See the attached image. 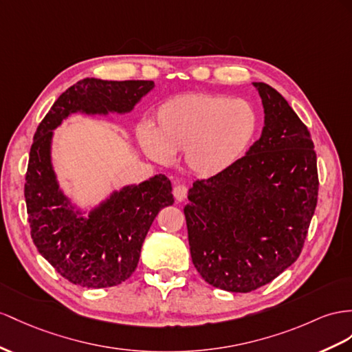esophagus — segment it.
I'll return each instance as SVG.
<instances>
[{"mask_svg":"<svg viewBox=\"0 0 352 352\" xmlns=\"http://www.w3.org/2000/svg\"><path fill=\"white\" fill-rule=\"evenodd\" d=\"M187 193H188V188L183 184H178L174 187V196L178 202H183L187 197Z\"/></svg>","mask_w":352,"mask_h":352,"instance_id":"34e87169","label":"esophagus"}]
</instances>
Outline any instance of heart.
Returning a JSON list of instances; mask_svg holds the SVG:
<instances>
[{
    "label": "heart",
    "instance_id": "obj_1",
    "mask_svg": "<svg viewBox=\"0 0 352 352\" xmlns=\"http://www.w3.org/2000/svg\"><path fill=\"white\" fill-rule=\"evenodd\" d=\"M257 128L258 116L245 99L192 92L162 102L151 129L142 126L138 140L151 160L169 164L184 150L192 173L214 177L245 155Z\"/></svg>",
    "mask_w": 352,
    "mask_h": 352
}]
</instances>
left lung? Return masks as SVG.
<instances>
[{
    "mask_svg": "<svg viewBox=\"0 0 352 352\" xmlns=\"http://www.w3.org/2000/svg\"><path fill=\"white\" fill-rule=\"evenodd\" d=\"M253 85L265 110L262 137L224 173L195 182L184 206L196 270L232 293L257 290L296 262L318 197L308 128L274 87Z\"/></svg>",
    "mask_w": 352,
    "mask_h": 352,
    "instance_id": "8db88e82",
    "label": "left lung"
}]
</instances>
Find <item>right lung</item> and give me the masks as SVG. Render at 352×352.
Wrapping results in <instances>:
<instances>
[{
  "instance_id": "add662e5",
  "label": "right lung",
  "mask_w": 352,
  "mask_h": 352,
  "mask_svg": "<svg viewBox=\"0 0 352 352\" xmlns=\"http://www.w3.org/2000/svg\"><path fill=\"white\" fill-rule=\"evenodd\" d=\"M153 87L150 80L83 78L56 99L34 135L25 177L31 238L56 272L76 285L113 287L135 272L151 223L174 204L173 186L162 174L124 186L83 217L53 170V129L73 113H129Z\"/></svg>"
}]
</instances>
